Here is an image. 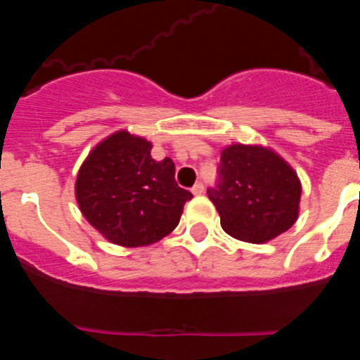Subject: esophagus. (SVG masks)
I'll return each instance as SVG.
<instances>
[{
    "instance_id": "obj_1",
    "label": "esophagus",
    "mask_w": 360,
    "mask_h": 360,
    "mask_svg": "<svg viewBox=\"0 0 360 360\" xmlns=\"http://www.w3.org/2000/svg\"><path fill=\"white\" fill-rule=\"evenodd\" d=\"M191 191H193V195L198 196V195H202L203 191H205V187H203L202 182H198V184H195V186H193V189H191Z\"/></svg>"
}]
</instances>
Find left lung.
<instances>
[{
  "instance_id": "left-lung-1",
  "label": "left lung",
  "mask_w": 360,
  "mask_h": 360,
  "mask_svg": "<svg viewBox=\"0 0 360 360\" xmlns=\"http://www.w3.org/2000/svg\"><path fill=\"white\" fill-rule=\"evenodd\" d=\"M207 195L227 234L263 243L295 224L301 182L274 151L262 146L232 144L221 151L218 184L207 189Z\"/></svg>"
}]
</instances>
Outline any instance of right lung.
<instances>
[{"label": "right lung", "instance_id": "right-lung-1", "mask_svg": "<svg viewBox=\"0 0 360 360\" xmlns=\"http://www.w3.org/2000/svg\"><path fill=\"white\" fill-rule=\"evenodd\" d=\"M75 198L111 243L144 247L167 236L193 198L178 187L171 158H151V142L128 131L103 141L81 165Z\"/></svg>", "mask_w": 360, "mask_h": 360}]
</instances>
